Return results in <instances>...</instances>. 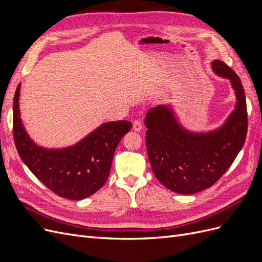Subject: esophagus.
Segmentation results:
<instances>
[{
	"instance_id": "obj_1",
	"label": "esophagus",
	"mask_w": 262,
	"mask_h": 262,
	"mask_svg": "<svg viewBox=\"0 0 262 262\" xmlns=\"http://www.w3.org/2000/svg\"><path fill=\"white\" fill-rule=\"evenodd\" d=\"M142 129H143V124H142V122L140 120H134L133 130L134 131H141Z\"/></svg>"
}]
</instances>
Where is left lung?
Returning <instances> with one entry per match:
<instances>
[{"instance_id": "8db88e82", "label": "left lung", "mask_w": 262, "mask_h": 262, "mask_svg": "<svg viewBox=\"0 0 262 262\" xmlns=\"http://www.w3.org/2000/svg\"><path fill=\"white\" fill-rule=\"evenodd\" d=\"M212 67L231 81L237 98L234 112L219 130L190 133L165 106L150 109L145 118L150 167L161 184L173 192L192 194L213 186L231 167L247 136V105L239 76L223 61L215 60Z\"/></svg>"}]
</instances>
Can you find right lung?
<instances>
[{
  "instance_id": "add662e5",
  "label": "right lung",
  "mask_w": 262,
  "mask_h": 262,
  "mask_svg": "<svg viewBox=\"0 0 262 262\" xmlns=\"http://www.w3.org/2000/svg\"><path fill=\"white\" fill-rule=\"evenodd\" d=\"M20 85L13 102V137L15 146L29 170L59 196L82 200L106 182L117 145L129 132L126 120L102 124L80 143L63 149H45L31 141L21 124L18 109Z\"/></svg>"
}]
</instances>
